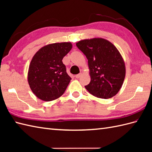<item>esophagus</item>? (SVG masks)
I'll use <instances>...</instances> for the list:
<instances>
[{
  "label": "esophagus",
  "instance_id": "obj_1",
  "mask_svg": "<svg viewBox=\"0 0 152 152\" xmlns=\"http://www.w3.org/2000/svg\"><path fill=\"white\" fill-rule=\"evenodd\" d=\"M82 76V73L81 72V73H80V74H77V75L75 76V77H76V78H80V77H81Z\"/></svg>",
  "mask_w": 152,
  "mask_h": 152
}]
</instances>
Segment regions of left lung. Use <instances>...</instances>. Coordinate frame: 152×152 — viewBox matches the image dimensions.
<instances>
[{
	"label": "left lung",
	"mask_w": 152,
	"mask_h": 152,
	"mask_svg": "<svg viewBox=\"0 0 152 152\" xmlns=\"http://www.w3.org/2000/svg\"><path fill=\"white\" fill-rule=\"evenodd\" d=\"M76 46L88 60L91 81L85 88L93 96L110 99L120 90L125 77V65L114 44L102 38L84 39Z\"/></svg>",
	"instance_id": "1"
}]
</instances>
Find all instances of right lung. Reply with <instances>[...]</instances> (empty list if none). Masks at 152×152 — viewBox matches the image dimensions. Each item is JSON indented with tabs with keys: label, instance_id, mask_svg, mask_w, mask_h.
<instances>
[{
	"label": "right lung",
	"instance_id": "1",
	"mask_svg": "<svg viewBox=\"0 0 152 152\" xmlns=\"http://www.w3.org/2000/svg\"><path fill=\"white\" fill-rule=\"evenodd\" d=\"M72 48L71 42L53 43L41 48L34 54L28 67L27 80L38 99L53 101L65 91L71 78L62 60Z\"/></svg>",
	"mask_w": 152,
	"mask_h": 152
}]
</instances>
